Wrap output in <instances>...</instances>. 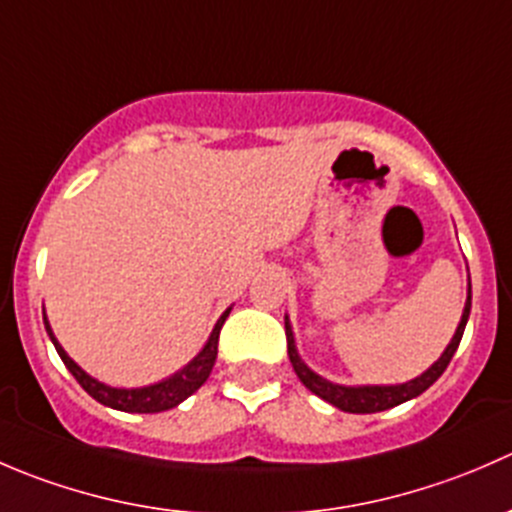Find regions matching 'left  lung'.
Returning a JSON list of instances; mask_svg holds the SVG:
<instances>
[{
  "label": "left lung",
  "instance_id": "left-lung-1",
  "mask_svg": "<svg viewBox=\"0 0 512 512\" xmlns=\"http://www.w3.org/2000/svg\"><path fill=\"white\" fill-rule=\"evenodd\" d=\"M468 314H471V285H468V299H466V307H463V317L461 324H458L456 334H453L451 344L446 347V352L441 354V359L431 366V369L423 371L421 376L416 379L406 381V384H396V386H342V384H332V381L322 379L319 374H314L302 359H299L297 347H294V334L292 327H289V319L285 317V332H287V354L289 361H292L294 371H297L299 381L307 386L312 394H317L319 399L329 401L332 406L337 409L349 411V414H376V411H386V409H394V406L404 404V401L416 399L418 394L428 389L438 376L446 371V366L451 364L453 354H456L458 344H461L463 337V329H466L468 322Z\"/></svg>",
  "mask_w": 512,
  "mask_h": 512
}]
</instances>
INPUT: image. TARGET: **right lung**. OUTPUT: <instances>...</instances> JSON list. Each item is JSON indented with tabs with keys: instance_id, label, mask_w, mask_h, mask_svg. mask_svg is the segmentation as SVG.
Masks as SVG:
<instances>
[{
	"instance_id": "obj_1",
	"label": "right lung",
	"mask_w": 512,
	"mask_h": 512,
	"mask_svg": "<svg viewBox=\"0 0 512 512\" xmlns=\"http://www.w3.org/2000/svg\"><path fill=\"white\" fill-rule=\"evenodd\" d=\"M227 314H230V309L223 312V317H220L218 324H215L213 334H210V339H208V344L203 347V352L195 356L188 366H183V369L175 371V374L168 376V379L158 381V384L141 386V389H113V386H106V384H101V381H96L94 376L86 374V371L81 369V366L64 352V347L56 342V337H54V332H51L46 317H44V324H46V332H49L51 342H54L56 352H59L61 361L66 364V369L74 374V379L84 386L86 394L94 396L98 404L108 406V409H116V411H128V414H158V411H168V409H173V406H178L180 401L188 399L190 394H195V391H198L200 386L208 381L210 371H213V366H215V359H218V339H220V329H223Z\"/></svg>"
}]
</instances>
